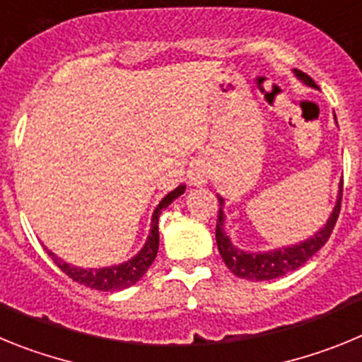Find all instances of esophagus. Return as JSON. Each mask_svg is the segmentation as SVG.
<instances>
[{
  "label": "esophagus",
  "mask_w": 362,
  "mask_h": 362,
  "mask_svg": "<svg viewBox=\"0 0 362 362\" xmlns=\"http://www.w3.org/2000/svg\"><path fill=\"white\" fill-rule=\"evenodd\" d=\"M190 183L192 185L204 183V174H201V172H192V174H190Z\"/></svg>",
  "instance_id": "1"
}]
</instances>
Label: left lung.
<instances>
[{
    "label": "left lung",
    "instance_id": "1",
    "mask_svg": "<svg viewBox=\"0 0 362 362\" xmlns=\"http://www.w3.org/2000/svg\"><path fill=\"white\" fill-rule=\"evenodd\" d=\"M299 76L306 85L315 86L313 79L310 78L308 74L297 70ZM341 201H343V183H341V192H339V199L335 204L334 212H332L330 219L325 225V228L319 230L313 238L306 239L305 243L296 246H288V248H281V250L267 252V254H246V252L238 250L235 246H232L228 235L223 230V209H219V216H217V226H216V241L219 254L232 272L233 276L241 277V279H250V281H270L277 279V277L288 274V272L297 270L299 267L308 261L315 252H319L325 246V243L330 239L334 226L337 223L339 212H341ZM223 197H219V204L223 206Z\"/></svg>",
    "mask_w": 362,
    "mask_h": 362
}]
</instances>
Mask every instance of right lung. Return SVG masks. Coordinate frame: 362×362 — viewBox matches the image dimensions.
Wrapping results in <instances>:
<instances>
[{
  "instance_id": "add662e5",
  "label": "right lung",
  "mask_w": 362,
  "mask_h": 362,
  "mask_svg": "<svg viewBox=\"0 0 362 362\" xmlns=\"http://www.w3.org/2000/svg\"><path fill=\"white\" fill-rule=\"evenodd\" d=\"M185 192V187H177L175 190H172L161 203L158 204V209L152 216V230H150L148 241L143 246V250L136 255L134 259L127 261L123 264H117V267L110 268H99V270H83L78 267H70L69 263L62 261L59 257L49 252V255H52L54 263L59 267V270L65 272L70 279H74L76 283L85 284L88 288L101 290V292H117V290L129 288L132 284H136L137 281L145 276V272L148 270L150 264L153 263V259L158 255L159 250V230H158V219L159 214L163 209H166L168 204L174 199H177L181 194Z\"/></svg>"
}]
</instances>
